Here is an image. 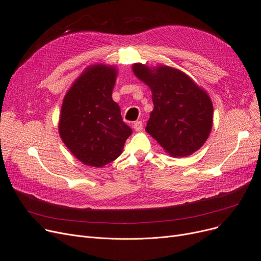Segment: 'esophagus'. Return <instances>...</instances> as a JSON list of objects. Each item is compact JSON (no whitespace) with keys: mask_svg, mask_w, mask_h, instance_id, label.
Masks as SVG:
<instances>
[{"mask_svg":"<svg viewBox=\"0 0 261 261\" xmlns=\"http://www.w3.org/2000/svg\"><path fill=\"white\" fill-rule=\"evenodd\" d=\"M133 129H134L135 131H142V130H143V122H142L141 120L135 121V122L133 123Z\"/></svg>","mask_w":261,"mask_h":261,"instance_id":"1","label":"esophagus"}]
</instances>
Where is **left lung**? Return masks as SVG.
<instances>
[{"label": "left lung", "instance_id": "8db88e82", "mask_svg": "<svg viewBox=\"0 0 261 261\" xmlns=\"http://www.w3.org/2000/svg\"><path fill=\"white\" fill-rule=\"evenodd\" d=\"M133 73L151 89L153 111L146 131L173 158L188 156L208 139L213 103L207 93L176 68L134 63Z\"/></svg>", "mask_w": 261, "mask_h": 261}]
</instances>
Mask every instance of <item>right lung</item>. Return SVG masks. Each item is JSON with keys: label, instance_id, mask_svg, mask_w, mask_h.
<instances>
[{"label": "right lung", "instance_id": "1", "mask_svg": "<svg viewBox=\"0 0 261 261\" xmlns=\"http://www.w3.org/2000/svg\"><path fill=\"white\" fill-rule=\"evenodd\" d=\"M116 75L114 66L91 65L64 96L60 138L73 155L88 166L98 168L116 160L132 133L112 99Z\"/></svg>", "mask_w": 261, "mask_h": 261}]
</instances>
